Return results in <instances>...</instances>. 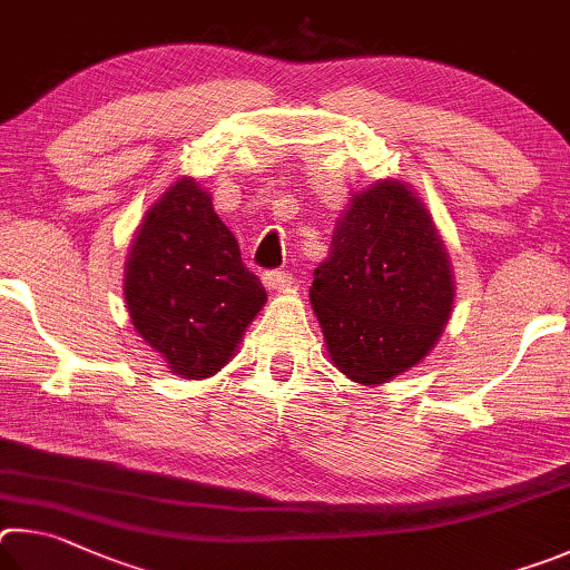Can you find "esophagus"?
I'll list each match as a JSON object with an SVG mask.
<instances>
[{
    "mask_svg": "<svg viewBox=\"0 0 570 570\" xmlns=\"http://www.w3.org/2000/svg\"><path fill=\"white\" fill-rule=\"evenodd\" d=\"M263 283L269 293H283L293 285V277L285 269H269V273L263 275Z\"/></svg>",
    "mask_w": 570,
    "mask_h": 570,
    "instance_id": "34e87169",
    "label": "esophagus"
}]
</instances>
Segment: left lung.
Instances as JSON below:
<instances>
[{
    "label": "left lung",
    "instance_id": "obj_1",
    "mask_svg": "<svg viewBox=\"0 0 570 570\" xmlns=\"http://www.w3.org/2000/svg\"><path fill=\"white\" fill-rule=\"evenodd\" d=\"M453 301L451 255L415 189L385 177L353 193L311 287L337 371L361 385L411 371L443 335Z\"/></svg>",
    "mask_w": 570,
    "mask_h": 570
}]
</instances>
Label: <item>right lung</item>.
Returning a JSON list of instances; mask_svg holds the SVG:
<instances>
[{
    "instance_id": "obj_1",
    "label": "right lung",
    "mask_w": 570,
    "mask_h": 570,
    "mask_svg": "<svg viewBox=\"0 0 570 570\" xmlns=\"http://www.w3.org/2000/svg\"><path fill=\"white\" fill-rule=\"evenodd\" d=\"M267 293L239 257L213 197L179 177L137 227L125 263V305L169 373L205 381L237 351Z\"/></svg>"
}]
</instances>
